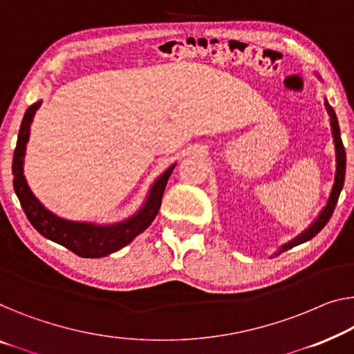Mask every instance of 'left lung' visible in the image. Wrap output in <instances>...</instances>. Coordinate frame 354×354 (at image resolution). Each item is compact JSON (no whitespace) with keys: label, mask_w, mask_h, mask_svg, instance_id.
Wrapping results in <instances>:
<instances>
[{"label":"left lung","mask_w":354,"mask_h":354,"mask_svg":"<svg viewBox=\"0 0 354 354\" xmlns=\"http://www.w3.org/2000/svg\"><path fill=\"white\" fill-rule=\"evenodd\" d=\"M316 77L319 79V81H323L319 75H316ZM324 106L326 111H328L329 114V124H330V133H332V141H334V149H335V175H334V184H332V189H330V194H329V198L326 205L323 207V209L319 211L318 216H316V219L313 221L312 224L308 225L307 229L304 232H300L297 236H294L292 240H289L288 243L281 245L277 250L275 256L277 254H281L283 251H288L291 250V248L297 246L300 243H305V241L312 240L313 236L318 234V232L324 227L326 224H328V221L330 219L332 216V211H334L335 205H337V200H339V195L342 187H344V181H345V165H346V159H345V147L344 143H342V138H340V127H339V120H337V115H335V111L334 108L330 106L328 98H324Z\"/></svg>","instance_id":"obj_1"}]
</instances>
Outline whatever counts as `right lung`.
Returning <instances> with one entry per match:
<instances>
[{"mask_svg":"<svg viewBox=\"0 0 354 354\" xmlns=\"http://www.w3.org/2000/svg\"><path fill=\"white\" fill-rule=\"evenodd\" d=\"M41 103L42 100L33 103L25 111L12 159L14 191L17 194L26 218H28L31 225L42 236L68 248V250L77 256L93 259V257H104L113 254V252L119 251L120 248L129 245L135 236L145 232L149 227L152 221L156 219L157 213H159L167 181L171 175L173 168L176 167V163H171L160 176L154 179L140 209L124 221L113 224H98L88 223V221H71L60 218V216L52 213L50 209H47L41 203V200L30 189L24 175L26 143L30 140V127Z\"/></svg>","mask_w":354,"mask_h":354,"instance_id":"add662e5","label":"right lung"}]
</instances>
